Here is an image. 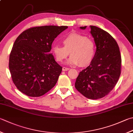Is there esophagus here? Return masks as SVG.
Listing matches in <instances>:
<instances>
[{
    "label": "esophagus",
    "mask_w": 133,
    "mask_h": 133,
    "mask_svg": "<svg viewBox=\"0 0 133 133\" xmlns=\"http://www.w3.org/2000/svg\"><path fill=\"white\" fill-rule=\"evenodd\" d=\"M69 69V68H66V67H63V68H62V71H68Z\"/></svg>",
    "instance_id": "34e87169"
}]
</instances>
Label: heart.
<instances>
[{
    "label": "heart",
    "mask_w": 133,
    "mask_h": 133,
    "mask_svg": "<svg viewBox=\"0 0 133 133\" xmlns=\"http://www.w3.org/2000/svg\"><path fill=\"white\" fill-rule=\"evenodd\" d=\"M64 46L54 45L52 52L58 62H62L71 55L66 64L70 65L85 66L91 64L96 54V44L93 40L82 35L73 33L65 36L62 40Z\"/></svg>",
    "instance_id": "1"
}]
</instances>
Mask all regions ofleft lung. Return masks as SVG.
<instances>
[{"mask_svg":"<svg viewBox=\"0 0 133 133\" xmlns=\"http://www.w3.org/2000/svg\"><path fill=\"white\" fill-rule=\"evenodd\" d=\"M90 28L96 45V54L90 65L80 72L75 84L84 97L97 99L108 94L116 84L121 75L122 59L118 44L111 35L97 26Z\"/></svg>","mask_w":133,"mask_h":133,"instance_id":"obj_1","label":"left lung"}]
</instances>
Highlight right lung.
Wrapping results in <instances>:
<instances>
[{
    "label": "right lung",
    "instance_id": "right-lung-1",
    "mask_svg": "<svg viewBox=\"0 0 133 133\" xmlns=\"http://www.w3.org/2000/svg\"><path fill=\"white\" fill-rule=\"evenodd\" d=\"M67 26H42L26 29L16 39L9 58L12 82L22 93L40 97L56 85L62 71L50 53L51 45Z\"/></svg>",
    "mask_w": 133,
    "mask_h": 133
}]
</instances>
